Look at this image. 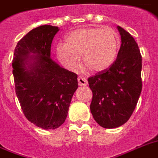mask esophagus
I'll use <instances>...</instances> for the list:
<instances>
[{"label":"esophagus","instance_id":"1","mask_svg":"<svg viewBox=\"0 0 158 158\" xmlns=\"http://www.w3.org/2000/svg\"><path fill=\"white\" fill-rule=\"evenodd\" d=\"M78 82H79V86L84 87L88 85V81L84 78H83V77H79V79H78Z\"/></svg>","mask_w":158,"mask_h":158}]
</instances>
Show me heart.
I'll list each match as a JSON object with an SVG mask.
<instances>
[{"instance_id":"obj_1","label":"heart","mask_w":158,"mask_h":158,"mask_svg":"<svg viewBox=\"0 0 158 158\" xmlns=\"http://www.w3.org/2000/svg\"><path fill=\"white\" fill-rule=\"evenodd\" d=\"M120 45L119 35L112 28H79L67 36L64 46H57L56 52L59 61L71 71L79 68L82 56L92 71L102 72L112 65Z\"/></svg>"}]
</instances>
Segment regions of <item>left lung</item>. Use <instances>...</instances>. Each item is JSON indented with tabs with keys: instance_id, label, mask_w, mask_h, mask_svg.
<instances>
[{
	"instance_id": "1",
	"label": "left lung",
	"mask_w": 158,
	"mask_h": 158,
	"mask_svg": "<svg viewBox=\"0 0 158 158\" xmlns=\"http://www.w3.org/2000/svg\"><path fill=\"white\" fill-rule=\"evenodd\" d=\"M117 58L104 71L88 79L93 92L90 110L102 127L114 129L128 121L142 91V56L132 36L120 26Z\"/></svg>"
}]
</instances>
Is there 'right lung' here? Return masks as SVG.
I'll return each mask as SVG.
<instances>
[{"instance_id": "right-lung-1", "label": "right lung", "mask_w": 158, "mask_h": 158, "mask_svg": "<svg viewBox=\"0 0 158 158\" xmlns=\"http://www.w3.org/2000/svg\"><path fill=\"white\" fill-rule=\"evenodd\" d=\"M59 28L42 25L19 41L14 52L15 93L26 118L36 126L55 130L64 122L78 89L77 74L51 58Z\"/></svg>"}]
</instances>
